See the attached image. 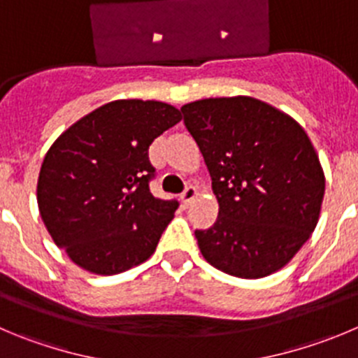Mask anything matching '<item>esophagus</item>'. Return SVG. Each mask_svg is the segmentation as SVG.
Instances as JSON below:
<instances>
[{
    "instance_id": "1",
    "label": "esophagus",
    "mask_w": 358,
    "mask_h": 358,
    "mask_svg": "<svg viewBox=\"0 0 358 358\" xmlns=\"http://www.w3.org/2000/svg\"><path fill=\"white\" fill-rule=\"evenodd\" d=\"M198 189H196V187H192V185H189L187 187L185 190H183V194H182V201H183V205L185 206H189L190 203L194 201L196 198H198Z\"/></svg>"
}]
</instances>
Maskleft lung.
<instances>
[{
    "label": "left lung",
    "instance_id": "1",
    "mask_svg": "<svg viewBox=\"0 0 358 358\" xmlns=\"http://www.w3.org/2000/svg\"><path fill=\"white\" fill-rule=\"evenodd\" d=\"M183 122L212 178L219 215L196 231L203 258L240 279L292 262L318 224L325 173L295 118L252 96L185 103Z\"/></svg>",
    "mask_w": 358,
    "mask_h": 358
}]
</instances>
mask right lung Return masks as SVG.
Segmentation results:
<instances>
[{"label":"right lung","mask_w":358,"mask_h":358,"mask_svg":"<svg viewBox=\"0 0 358 358\" xmlns=\"http://www.w3.org/2000/svg\"><path fill=\"white\" fill-rule=\"evenodd\" d=\"M182 120L171 103L122 99L69 127L43 157L36 203L58 247L83 270L115 275L155 252L178 203L157 199L148 148Z\"/></svg>","instance_id":"1"}]
</instances>
